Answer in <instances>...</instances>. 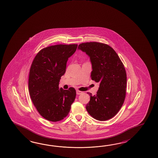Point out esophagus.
<instances>
[{"label": "esophagus", "mask_w": 158, "mask_h": 158, "mask_svg": "<svg viewBox=\"0 0 158 158\" xmlns=\"http://www.w3.org/2000/svg\"><path fill=\"white\" fill-rule=\"evenodd\" d=\"M81 94H83V92L79 91V90L77 91V95H81Z\"/></svg>", "instance_id": "obj_1"}]
</instances>
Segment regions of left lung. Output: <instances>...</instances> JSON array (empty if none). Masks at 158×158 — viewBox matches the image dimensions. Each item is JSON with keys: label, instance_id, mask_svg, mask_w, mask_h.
<instances>
[{"label": "left lung", "instance_id": "obj_1", "mask_svg": "<svg viewBox=\"0 0 158 158\" xmlns=\"http://www.w3.org/2000/svg\"><path fill=\"white\" fill-rule=\"evenodd\" d=\"M78 49L90 57L92 80L100 82L96 95L88 93L90 101L86 109L97 120L110 119L119 112L126 96L127 77L124 65L114 50L107 44L85 42L79 45Z\"/></svg>", "mask_w": 158, "mask_h": 158}]
</instances>
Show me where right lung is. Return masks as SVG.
I'll return each instance as SVG.
<instances>
[{
	"label": "right lung",
	"mask_w": 158,
	"mask_h": 158,
	"mask_svg": "<svg viewBox=\"0 0 158 158\" xmlns=\"http://www.w3.org/2000/svg\"><path fill=\"white\" fill-rule=\"evenodd\" d=\"M77 44L56 45L41 49L32 62L28 87L31 98L40 115L49 121H60L70 112L76 97L73 87L59 88L67 60Z\"/></svg>",
	"instance_id": "right-lung-1"
}]
</instances>
